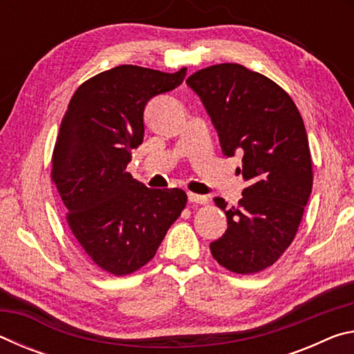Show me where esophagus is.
I'll use <instances>...</instances> for the list:
<instances>
[{
	"instance_id": "34e87169",
	"label": "esophagus",
	"mask_w": 354,
	"mask_h": 354,
	"mask_svg": "<svg viewBox=\"0 0 354 354\" xmlns=\"http://www.w3.org/2000/svg\"><path fill=\"white\" fill-rule=\"evenodd\" d=\"M187 198H189L190 203H198V205H206V203H207V196L192 194V192H189V194H187Z\"/></svg>"
}]
</instances>
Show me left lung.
Listing matches in <instances>:
<instances>
[{"label":"left lung","mask_w":354,"mask_h":354,"mask_svg":"<svg viewBox=\"0 0 354 354\" xmlns=\"http://www.w3.org/2000/svg\"><path fill=\"white\" fill-rule=\"evenodd\" d=\"M185 82L205 104L223 154H243L237 171L247 187L239 205L214 200L227 230L211 243V253L230 272L266 270L295 239L313 190L303 118L289 93L243 65H211Z\"/></svg>","instance_id":"8db88e82"}]
</instances>
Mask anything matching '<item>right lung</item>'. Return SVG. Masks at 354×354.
Returning a JSON list of instances; mask_svg holds the SVG:
<instances>
[{
    "mask_svg": "<svg viewBox=\"0 0 354 354\" xmlns=\"http://www.w3.org/2000/svg\"><path fill=\"white\" fill-rule=\"evenodd\" d=\"M176 73L118 65L82 82L71 97L53 151L51 179L77 243L115 277L153 259L181 215V189H148L127 171L143 142V111L184 81Z\"/></svg>",
    "mask_w": 354,
    "mask_h": 354,
    "instance_id": "1",
    "label": "right lung"
}]
</instances>
